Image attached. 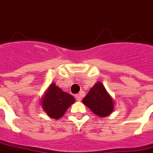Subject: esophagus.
Masks as SVG:
<instances>
[{
  "mask_svg": "<svg viewBox=\"0 0 153 153\" xmlns=\"http://www.w3.org/2000/svg\"><path fill=\"white\" fill-rule=\"evenodd\" d=\"M75 99H76L77 101H81V99H82V94H76L75 95Z\"/></svg>",
  "mask_w": 153,
  "mask_h": 153,
  "instance_id": "obj_1",
  "label": "esophagus"
}]
</instances>
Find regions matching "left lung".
Masks as SVG:
<instances>
[{
    "label": "left lung",
    "mask_w": 153,
    "mask_h": 153,
    "mask_svg": "<svg viewBox=\"0 0 153 153\" xmlns=\"http://www.w3.org/2000/svg\"><path fill=\"white\" fill-rule=\"evenodd\" d=\"M83 103L100 117L108 116L114 109V100L101 82H97L83 99Z\"/></svg>",
    "instance_id": "8db88e82"
}]
</instances>
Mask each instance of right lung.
<instances>
[{"mask_svg": "<svg viewBox=\"0 0 153 153\" xmlns=\"http://www.w3.org/2000/svg\"><path fill=\"white\" fill-rule=\"evenodd\" d=\"M74 102L75 99L72 95L63 91L55 83H51L41 98L40 104L49 117L59 119Z\"/></svg>", "mask_w": 153, "mask_h": 153, "instance_id": "1", "label": "right lung"}]
</instances>
